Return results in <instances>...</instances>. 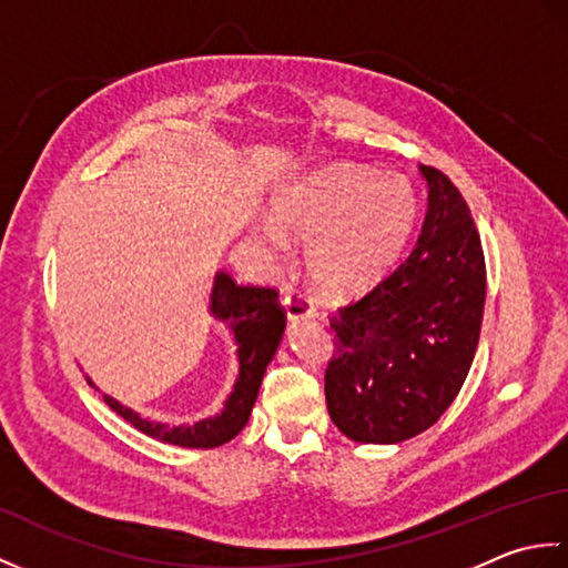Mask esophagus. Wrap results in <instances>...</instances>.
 Instances as JSON below:
<instances>
[{
    "mask_svg": "<svg viewBox=\"0 0 568 568\" xmlns=\"http://www.w3.org/2000/svg\"><path fill=\"white\" fill-rule=\"evenodd\" d=\"M283 307H285V315L291 320H305V317H315L317 310L312 305V300L303 293L297 291H287L283 295Z\"/></svg>",
    "mask_w": 568,
    "mask_h": 568,
    "instance_id": "34e87169",
    "label": "esophagus"
}]
</instances>
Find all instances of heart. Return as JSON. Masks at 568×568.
I'll list each match as a JSON object with an SVG mask.
<instances>
[{
  "label": "heart",
  "mask_w": 568,
  "mask_h": 568,
  "mask_svg": "<svg viewBox=\"0 0 568 568\" xmlns=\"http://www.w3.org/2000/svg\"><path fill=\"white\" fill-rule=\"evenodd\" d=\"M273 214L307 241V268L324 291L354 295L400 261L419 222V195L405 175L342 163L281 192ZM256 232L271 253L287 251L280 226L263 222Z\"/></svg>",
  "instance_id": "heart-1"
}]
</instances>
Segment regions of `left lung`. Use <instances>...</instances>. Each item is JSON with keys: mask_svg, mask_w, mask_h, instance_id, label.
Here are the masks:
<instances>
[{"mask_svg": "<svg viewBox=\"0 0 568 568\" xmlns=\"http://www.w3.org/2000/svg\"><path fill=\"white\" fill-rule=\"evenodd\" d=\"M429 200L413 253L329 317V417L348 439L397 444L429 429L474 364L486 305V258L462 192L419 168Z\"/></svg>", "mask_w": 568, "mask_h": 568, "instance_id": "1", "label": "left lung"}]
</instances>
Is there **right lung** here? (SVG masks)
Listing matches in <instances>:
<instances>
[{
  "label": "right lung",
  "mask_w": 568,
  "mask_h": 568,
  "mask_svg": "<svg viewBox=\"0 0 568 568\" xmlns=\"http://www.w3.org/2000/svg\"><path fill=\"white\" fill-rule=\"evenodd\" d=\"M210 300L212 315L229 322L239 344V378L234 393L226 397L220 415L195 422V425L168 427L161 422L143 419L134 409L119 405L110 395H104V403L116 415H122L129 425H134L153 439L178 446H195V449H212V446L234 439L248 422L265 366L271 364L275 348L283 339L285 307L277 303L275 287L236 285L226 273H216Z\"/></svg>",
  "instance_id": "right-lung-1"
}]
</instances>
